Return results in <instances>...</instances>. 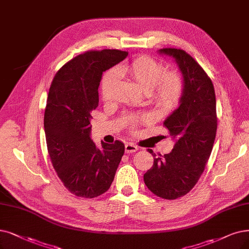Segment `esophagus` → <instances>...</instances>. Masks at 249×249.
Masks as SVG:
<instances>
[{
    "instance_id": "34e87169",
    "label": "esophagus",
    "mask_w": 249,
    "mask_h": 249,
    "mask_svg": "<svg viewBox=\"0 0 249 249\" xmlns=\"http://www.w3.org/2000/svg\"><path fill=\"white\" fill-rule=\"evenodd\" d=\"M124 149H125V153H133V152L138 151L139 148L132 143H126L124 146Z\"/></svg>"
}]
</instances>
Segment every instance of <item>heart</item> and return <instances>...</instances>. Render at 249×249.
<instances>
[{
    "instance_id": "1",
    "label": "heart",
    "mask_w": 249,
    "mask_h": 249,
    "mask_svg": "<svg viewBox=\"0 0 249 249\" xmlns=\"http://www.w3.org/2000/svg\"><path fill=\"white\" fill-rule=\"evenodd\" d=\"M124 75L130 76L162 111L173 110L182 100L184 94L182 77L176 72L165 73L163 64L149 56L138 57L130 63L108 71L103 75L100 87L104 100L112 97L119 76ZM147 119V116L143 117V121ZM127 121L134 125L137 117L130 116Z\"/></svg>"
}]
</instances>
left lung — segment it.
Returning <instances> with one entry per match:
<instances>
[{
	"instance_id": "left-lung-1",
	"label": "left lung",
	"mask_w": 249,
	"mask_h": 249,
	"mask_svg": "<svg viewBox=\"0 0 249 249\" xmlns=\"http://www.w3.org/2000/svg\"><path fill=\"white\" fill-rule=\"evenodd\" d=\"M158 53L173 58L182 73L184 94L180 105L163 125L175 141L173 150L156 156L144 175L147 188L163 199H177L196 185L211 156L217 127L215 93L203 68L183 50L165 48Z\"/></svg>"
}]
</instances>
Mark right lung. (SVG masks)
Instances as JSON below:
<instances>
[{
	"label": "right lung",
	"mask_w": 249,
	"mask_h": 249,
	"mask_svg": "<svg viewBox=\"0 0 249 249\" xmlns=\"http://www.w3.org/2000/svg\"><path fill=\"white\" fill-rule=\"evenodd\" d=\"M119 50L90 51L63 65L50 87L44 117L48 152L67 190L94 198L110 188L124 153V144L91 138L92 111L98 107L102 74L127 56Z\"/></svg>",
	"instance_id": "obj_1"
}]
</instances>
